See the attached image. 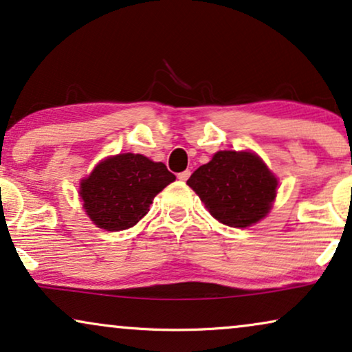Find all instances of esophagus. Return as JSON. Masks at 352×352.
<instances>
[{
  "instance_id": "esophagus-1",
  "label": "esophagus",
  "mask_w": 352,
  "mask_h": 352,
  "mask_svg": "<svg viewBox=\"0 0 352 352\" xmlns=\"http://www.w3.org/2000/svg\"><path fill=\"white\" fill-rule=\"evenodd\" d=\"M189 176H190V171L189 170L181 171L179 175H177V179H179V181H187V179H189Z\"/></svg>"
}]
</instances>
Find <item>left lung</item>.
I'll return each mask as SVG.
<instances>
[{
    "instance_id": "8db88e82",
    "label": "left lung",
    "mask_w": 352,
    "mask_h": 352,
    "mask_svg": "<svg viewBox=\"0 0 352 352\" xmlns=\"http://www.w3.org/2000/svg\"><path fill=\"white\" fill-rule=\"evenodd\" d=\"M187 186L223 225L248 228L268 215L278 179L258 155L221 150L192 173Z\"/></svg>"
}]
</instances>
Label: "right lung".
I'll use <instances>...</instances> for the list:
<instances>
[{
  "label": "right lung",
  "mask_w": 352,
  "mask_h": 352,
  "mask_svg": "<svg viewBox=\"0 0 352 352\" xmlns=\"http://www.w3.org/2000/svg\"><path fill=\"white\" fill-rule=\"evenodd\" d=\"M175 179L163 163L139 153H120L104 158L80 181L79 195L94 225L122 231L142 220L155 195Z\"/></svg>",
  "instance_id": "1"
}]
</instances>
